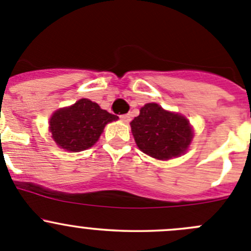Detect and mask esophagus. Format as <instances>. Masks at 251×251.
I'll return each mask as SVG.
<instances>
[{
    "label": "esophagus",
    "instance_id": "esophagus-1",
    "mask_svg": "<svg viewBox=\"0 0 251 251\" xmlns=\"http://www.w3.org/2000/svg\"><path fill=\"white\" fill-rule=\"evenodd\" d=\"M121 119L124 122V123H129L130 119H132V116H130V114H122Z\"/></svg>",
    "mask_w": 251,
    "mask_h": 251
}]
</instances>
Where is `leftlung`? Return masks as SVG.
<instances>
[{"mask_svg": "<svg viewBox=\"0 0 251 251\" xmlns=\"http://www.w3.org/2000/svg\"><path fill=\"white\" fill-rule=\"evenodd\" d=\"M138 148L149 156L168 160L183 154L192 140V128L185 117L147 103L130 122Z\"/></svg>", "mask_w": 251, "mask_h": 251, "instance_id": "left-lung-1", "label": "left lung"}]
</instances>
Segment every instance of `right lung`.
Returning <instances> with one entry per match:
<instances>
[{
    "instance_id": "right-lung-1",
    "label": "right lung",
    "mask_w": 251,
    "mask_h": 251,
    "mask_svg": "<svg viewBox=\"0 0 251 251\" xmlns=\"http://www.w3.org/2000/svg\"><path fill=\"white\" fill-rule=\"evenodd\" d=\"M118 118L87 99L56 111L50 118L52 139L63 149L81 151L99 140L104 126Z\"/></svg>"
}]
</instances>
